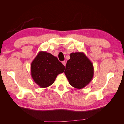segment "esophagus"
<instances>
[{
    "mask_svg": "<svg viewBox=\"0 0 124 124\" xmlns=\"http://www.w3.org/2000/svg\"><path fill=\"white\" fill-rule=\"evenodd\" d=\"M62 64L64 65V66H66V61H62Z\"/></svg>",
    "mask_w": 124,
    "mask_h": 124,
    "instance_id": "obj_1",
    "label": "esophagus"
}]
</instances>
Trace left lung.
Returning a JSON list of instances; mask_svg holds the SVG:
<instances>
[{"label": "left lung", "mask_w": 124, "mask_h": 124, "mask_svg": "<svg viewBox=\"0 0 124 124\" xmlns=\"http://www.w3.org/2000/svg\"><path fill=\"white\" fill-rule=\"evenodd\" d=\"M70 57L67 61L64 74L71 86L76 89H83L93 78V64L83 52H72Z\"/></svg>", "instance_id": "1"}]
</instances>
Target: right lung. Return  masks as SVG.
Listing matches in <instances>:
<instances>
[{"mask_svg": "<svg viewBox=\"0 0 124 124\" xmlns=\"http://www.w3.org/2000/svg\"><path fill=\"white\" fill-rule=\"evenodd\" d=\"M64 69L55 56L46 51H40L31 63V76L38 85L45 88L52 85Z\"/></svg>", "mask_w": 124, "mask_h": 124, "instance_id": "add662e5", "label": "right lung"}]
</instances>
